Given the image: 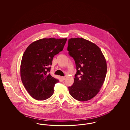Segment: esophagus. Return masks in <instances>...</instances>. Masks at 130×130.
I'll return each instance as SVG.
<instances>
[{"label": "esophagus", "instance_id": "obj_1", "mask_svg": "<svg viewBox=\"0 0 130 130\" xmlns=\"http://www.w3.org/2000/svg\"><path fill=\"white\" fill-rule=\"evenodd\" d=\"M61 78H62V80H65L66 79V76H61Z\"/></svg>", "mask_w": 130, "mask_h": 130}]
</instances>
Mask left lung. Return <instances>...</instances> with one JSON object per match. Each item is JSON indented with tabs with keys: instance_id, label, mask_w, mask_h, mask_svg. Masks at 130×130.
<instances>
[{
	"instance_id": "8db88e82",
	"label": "left lung",
	"mask_w": 130,
	"mask_h": 130,
	"mask_svg": "<svg viewBox=\"0 0 130 130\" xmlns=\"http://www.w3.org/2000/svg\"><path fill=\"white\" fill-rule=\"evenodd\" d=\"M67 50L77 71L73 85L68 87L69 93L78 101L90 100L99 93L105 80V57L96 44L83 38L69 39Z\"/></svg>"
}]
</instances>
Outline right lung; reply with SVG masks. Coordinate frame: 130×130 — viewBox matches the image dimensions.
<instances>
[{"label":"right lung","instance_id":"obj_1","mask_svg":"<svg viewBox=\"0 0 130 130\" xmlns=\"http://www.w3.org/2000/svg\"><path fill=\"white\" fill-rule=\"evenodd\" d=\"M67 38H43L29 45L20 65V76L26 90L38 100L50 98L59 81L49 73L54 56L62 51Z\"/></svg>","mask_w":130,"mask_h":130}]
</instances>
